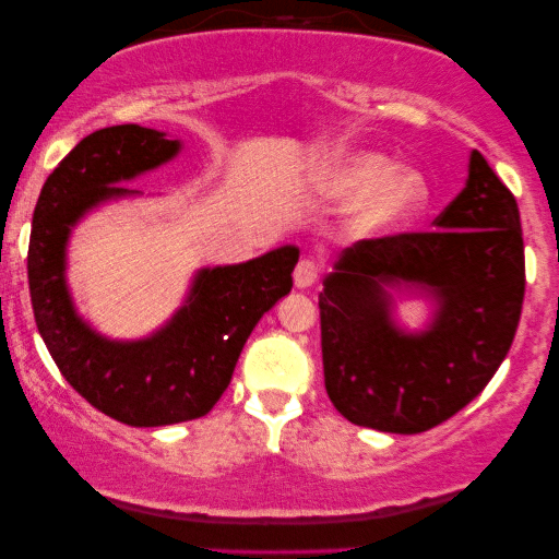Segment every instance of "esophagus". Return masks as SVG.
I'll use <instances>...</instances> for the list:
<instances>
[{
	"mask_svg": "<svg viewBox=\"0 0 559 559\" xmlns=\"http://www.w3.org/2000/svg\"><path fill=\"white\" fill-rule=\"evenodd\" d=\"M293 277H295V287L297 289H310L318 282V277H320V270H318L316 262H310V259H302V262L295 266Z\"/></svg>",
	"mask_w": 559,
	"mask_h": 559,
	"instance_id": "34e87169",
	"label": "esophagus"
}]
</instances>
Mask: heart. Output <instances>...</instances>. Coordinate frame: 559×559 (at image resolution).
Returning <instances> with one entry per match:
<instances>
[{
    "label": "heart",
    "mask_w": 559,
    "mask_h": 559,
    "mask_svg": "<svg viewBox=\"0 0 559 559\" xmlns=\"http://www.w3.org/2000/svg\"><path fill=\"white\" fill-rule=\"evenodd\" d=\"M310 190L325 201H356L348 231L358 239H386L409 228L430 203V186L417 170H396L381 152L328 155L308 167Z\"/></svg>",
    "instance_id": "b5f03b06"
}]
</instances>
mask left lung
Listing matches in <instances>:
<instances>
[{
	"mask_svg": "<svg viewBox=\"0 0 559 559\" xmlns=\"http://www.w3.org/2000/svg\"><path fill=\"white\" fill-rule=\"evenodd\" d=\"M396 296L431 318L409 332ZM524 302V239L511 190L478 150L468 180L432 231L343 249L318 295L325 392L348 423L432 430L476 400L507 358Z\"/></svg>",
	"mask_w": 559,
	"mask_h": 559,
	"instance_id": "obj_1",
	"label": "left lung"
}]
</instances>
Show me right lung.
Listing matches in <instances>:
<instances>
[{"instance_id": "right-lung-1", "label": "right lung", "mask_w": 559, "mask_h": 559, "mask_svg": "<svg viewBox=\"0 0 559 559\" xmlns=\"http://www.w3.org/2000/svg\"><path fill=\"white\" fill-rule=\"evenodd\" d=\"M182 140L140 124L83 136L45 180L27 251L35 323L68 384L98 412L132 427L209 415L226 392L243 343L289 289L300 259L285 243L241 264L203 266L173 318L142 338L96 331L68 285L73 228L106 203L140 198L127 188L180 155Z\"/></svg>"}]
</instances>
